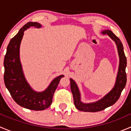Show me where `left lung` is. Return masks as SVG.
I'll return each instance as SVG.
<instances>
[{
	"instance_id": "obj_1",
	"label": "left lung",
	"mask_w": 131,
	"mask_h": 131,
	"mask_svg": "<svg viewBox=\"0 0 131 131\" xmlns=\"http://www.w3.org/2000/svg\"><path fill=\"white\" fill-rule=\"evenodd\" d=\"M103 34H106L110 37L111 39L115 42L119 56V67L117 73L115 84L113 89L102 99L99 101L91 103H84L80 100V94L79 88L75 81L72 79L70 80V88L73 97L75 106L79 110L82 112H96L102 111L105 108L112 106L117 102L120 97L121 92L124 89L127 82V75L125 73V68L127 66V59L124 51V47L121 40L110 30H104Z\"/></svg>"
}]
</instances>
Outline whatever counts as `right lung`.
I'll return each mask as SVG.
<instances>
[{"instance_id": "1", "label": "right lung", "mask_w": 131, "mask_h": 131, "mask_svg": "<svg viewBox=\"0 0 131 131\" xmlns=\"http://www.w3.org/2000/svg\"><path fill=\"white\" fill-rule=\"evenodd\" d=\"M34 26L40 28L36 22H28L19 30L10 40L4 57V80L6 87L17 104L32 110H43L51 105L54 93L57 88L61 75L55 78L43 92H36L30 86L25 79L19 59V47L25 30Z\"/></svg>"}]
</instances>
